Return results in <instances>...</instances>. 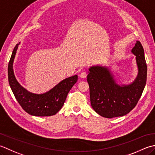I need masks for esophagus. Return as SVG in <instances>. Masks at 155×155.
Here are the masks:
<instances>
[{"label":"esophagus","mask_w":155,"mask_h":155,"mask_svg":"<svg viewBox=\"0 0 155 155\" xmlns=\"http://www.w3.org/2000/svg\"><path fill=\"white\" fill-rule=\"evenodd\" d=\"M80 76L81 78H86L87 77V73H86V72H85V71L81 72Z\"/></svg>","instance_id":"esophagus-1"}]
</instances>
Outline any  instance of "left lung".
Segmentation results:
<instances>
[{"label":"left lung","mask_w":155,"mask_h":155,"mask_svg":"<svg viewBox=\"0 0 155 155\" xmlns=\"http://www.w3.org/2000/svg\"><path fill=\"white\" fill-rule=\"evenodd\" d=\"M136 55L138 74L129 85L120 86L109 69L92 66L89 69L87 81L90 87L91 106L99 115L107 118L123 116L130 112L140 98L146 85L147 66L143 47L137 41L132 49Z\"/></svg>","instance_id":"8db88e82"}]
</instances>
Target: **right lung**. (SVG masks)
Returning <instances> with one entry per match:
<instances>
[{
  "label": "right lung",
  "instance_id": "right-lung-1",
  "mask_svg": "<svg viewBox=\"0 0 155 155\" xmlns=\"http://www.w3.org/2000/svg\"><path fill=\"white\" fill-rule=\"evenodd\" d=\"M18 43L12 51L8 65V82L16 100L25 112L35 116H49L55 115L64 106L69 91L78 81V75L62 80L46 93L36 94L29 92L16 80L12 65L17 53Z\"/></svg>",
  "mask_w": 155,
  "mask_h": 155
}]
</instances>
